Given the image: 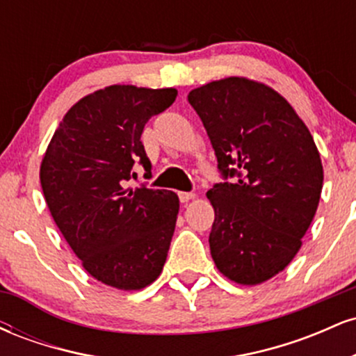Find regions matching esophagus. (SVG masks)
<instances>
[{
    "mask_svg": "<svg viewBox=\"0 0 356 356\" xmlns=\"http://www.w3.org/2000/svg\"><path fill=\"white\" fill-rule=\"evenodd\" d=\"M194 197H195L194 192H179V199H181V202H189L191 199Z\"/></svg>",
    "mask_w": 356,
    "mask_h": 356,
    "instance_id": "34e87169",
    "label": "esophagus"
}]
</instances>
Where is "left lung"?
I'll use <instances>...</instances> for the list:
<instances>
[{"label": "left lung", "mask_w": 356, "mask_h": 356, "mask_svg": "<svg viewBox=\"0 0 356 356\" xmlns=\"http://www.w3.org/2000/svg\"><path fill=\"white\" fill-rule=\"evenodd\" d=\"M224 182L207 191L211 254L224 276L259 284L291 263L320 202L323 165L308 127L280 93L229 76L187 95Z\"/></svg>", "instance_id": "8db88e82"}]
</instances>
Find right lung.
Masks as SVG:
<instances>
[{"label":"right lung","mask_w":356,"mask_h":356,"mask_svg":"<svg viewBox=\"0 0 356 356\" xmlns=\"http://www.w3.org/2000/svg\"><path fill=\"white\" fill-rule=\"evenodd\" d=\"M175 97V88L134 85L90 93L60 122L40 167L48 209L83 268L125 291L157 280L172 241L177 194L127 182L136 164L152 177L140 136Z\"/></svg>","instance_id":"obj_1"}]
</instances>
